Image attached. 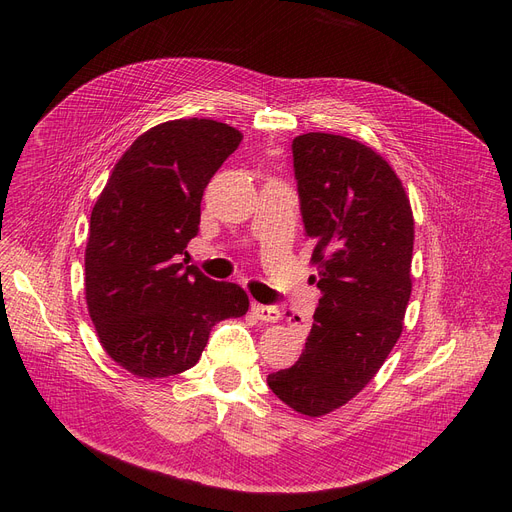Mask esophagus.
<instances>
[{"label": "esophagus", "instance_id": "34e87169", "mask_svg": "<svg viewBox=\"0 0 512 512\" xmlns=\"http://www.w3.org/2000/svg\"><path fill=\"white\" fill-rule=\"evenodd\" d=\"M253 315L259 319V321H267V324H274V321L280 319V309L278 307H272V305H259L255 303L251 307Z\"/></svg>", "mask_w": 512, "mask_h": 512}]
</instances>
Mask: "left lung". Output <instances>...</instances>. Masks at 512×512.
<instances>
[{"label":"left lung","mask_w":512,"mask_h":512,"mask_svg":"<svg viewBox=\"0 0 512 512\" xmlns=\"http://www.w3.org/2000/svg\"><path fill=\"white\" fill-rule=\"evenodd\" d=\"M292 157L321 299L303 355L267 386L290 409L321 417L373 380L402 334L415 222L400 178L371 147L307 132Z\"/></svg>","instance_id":"1"}]
</instances>
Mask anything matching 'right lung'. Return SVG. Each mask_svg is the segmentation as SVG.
<instances>
[{
	"label": "right lung",
	"instance_id": "right-lung-1",
	"mask_svg": "<svg viewBox=\"0 0 512 512\" xmlns=\"http://www.w3.org/2000/svg\"><path fill=\"white\" fill-rule=\"evenodd\" d=\"M240 141L215 120L157 124L118 159L91 211L87 307L103 351L132 375L191 369L211 328L249 311L238 284L178 263L199 232L205 186Z\"/></svg>",
	"mask_w": 512,
	"mask_h": 512
}]
</instances>
